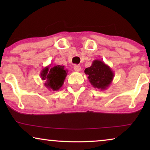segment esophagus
<instances>
[{
  "label": "esophagus",
  "instance_id": "esophagus-1",
  "mask_svg": "<svg viewBox=\"0 0 150 150\" xmlns=\"http://www.w3.org/2000/svg\"><path fill=\"white\" fill-rule=\"evenodd\" d=\"M74 69L75 71H80L81 69V67L79 65H74Z\"/></svg>",
  "mask_w": 150,
  "mask_h": 150
}]
</instances>
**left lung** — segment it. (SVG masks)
I'll list each match as a JSON object with an SVG mask.
<instances>
[{
  "mask_svg": "<svg viewBox=\"0 0 150 150\" xmlns=\"http://www.w3.org/2000/svg\"><path fill=\"white\" fill-rule=\"evenodd\" d=\"M91 85L94 88L106 90L111 84L114 77V72L111 68L104 61L96 59L89 67L85 69Z\"/></svg>",
  "mask_w": 150,
  "mask_h": 150,
  "instance_id": "8db88e82",
  "label": "left lung"
}]
</instances>
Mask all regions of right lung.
Here are the masks:
<instances>
[{
	"label": "right lung",
	"instance_id": "1",
	"mask_svg": "<svg viewBox=\"0 0 150 150\" xmlns=\"http://www.w3.org/2000/svg\"><path fill=\"white\" fill-rule=\"evenodd\" d=\"M67 70L62 65L50 64L41 71L40 76L45 81L44 85L49 90L58 91L62 87L66 78Z\"/></svg>",
	"mask_w": 150,
	"mask_h": 150
}]
</instances>
